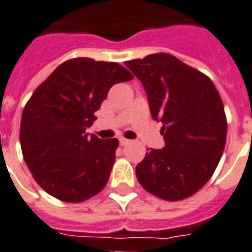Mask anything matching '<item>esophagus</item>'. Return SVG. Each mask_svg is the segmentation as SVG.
Instances as JSON below:
<instances>
[{"label":"esophagus","instance_id":"esophagus-1","mask_svg":"<svg viewBox=\"0 0 252 252\" xmlns=\"http://www.w3.org/2000/svg\"><path fill=\"white\" fill-rule=\"evenodd\" d=\"M130 143H131V141L128 140V139H125V138L120 139V144H121L122 147H125V145H128V144H130Z\"/></svg>","mask_w":252,"mask_h":252}]
</instances>
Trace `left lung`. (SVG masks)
I'll return each mask as SVG.
<instances>
[{"label":"left lung","mask_w":252,"mask_h":252,"mask_svg":"<svg viewBox=\"0 0 252 252\" xmlns=\"http://www.w3.org/2000/svg\"><path fill=\"white\" fill-rule=\"evenodd\" d=\"M125 65L144 87L165 140L163 148L151 149L136 166L140 186L166 201L192 196L213 176L225 147V112L215 85L170 54Z\"/></svg>","instance_id":"8db88e82"}]
</instances>
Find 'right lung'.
Returning <instances> with one entry per match:
<instances>
[{
  "mask_svg": "<svg viewBox=\"0 0 252 252\" xmlns=\"http://www.w3.org/2000/svg\"><path fill=\"white\" fill-rule=\"evenodd\" d=\"M132 80L118 63L76 58L60 64L24 107L20 145L29 171L50 196L82 202L108 183L118 140L86 134L114 84Z\"/></svg>",
  "mask_w": 252,
  "mask_h": 252,
  "instance_id": "1",
  "label": "right lung"
}]
</instances>
